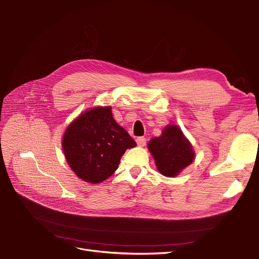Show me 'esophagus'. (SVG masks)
Segmentation results:
<instances>
[{
    "mask_svg": "<svg viewBox=\"0 0 259 259\" xmlns=\"http://www.w3.org/2000/svg\"><path fill=\"white\" fill-rule=\"evenodd\" d=\"M137 144H138V146H140V147H144V146H146V144H147V140H146L145 138H138V139H137Z\"/></svg>",
    "mask_w": 259,
    "mask_h": 259,
    "instance_id": "obj_1",
    "label": "esophagus"
}]
</instances>
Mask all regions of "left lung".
<instances>
[{"label":"left lung","mask_w":259,"mask_h":259,"mask_svg":"<svg viewBox=\"0 0 259 259\" xmlns=\"http://www.w3.org/2000/svg\"><path fill=\"white\" fill-rule=\"evenodd\" d=\"M157 170L167 178L179 175L195 158L194 149L176 125H168L160 137L153 138L148 144Z\"/></svg>","instance_id":"obj_1"}]
</instances>
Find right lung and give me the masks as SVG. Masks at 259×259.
Wrapping results in <instances>:
<instances>
[{"mask_svg": "<svg viewBox=\"0 0 259 259\" xmlns=\"http://www.w3.org/2000/svg\"><path fill=\"white\" fill-rule=\"evenodd\" d=\"M137 146L114 120L110 106H98L79 114L62 140L65 158L77 178L100 184L118 168L121 155Z\"/></svg>", "mask_w": 259, "mask_h": 259, "instance_id": "obj_1", "label": "right lung"}]
</instances>
